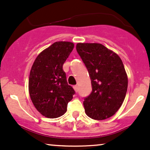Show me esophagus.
I'll list each match as a JSON object with an SVG mask.
<instances>
[{
  "instance_id": "1",
  "label": "esophagus",
  "mask_w": 150,
  "mask_h": 150,
  "mask_svg": "<svg viewBox=\"0 0 150 150\" xmlns=\"http://www.w3.org/2000/svg\"><path fill=\"white\" fill-rule=\"evenodd\" d=\"M74 89L76 92H78V91H79L78 86H74Z\"/></svg>"
}]
</instances>
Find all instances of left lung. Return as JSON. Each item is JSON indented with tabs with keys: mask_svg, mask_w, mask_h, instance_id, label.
Listing matches in <instances>:
<instances>
[{
	"mask_svg": "<svg viewBox=\"0 0 150 150\" xmlns=\"http://www.w3.org/2000/svg\"><path fill=\"white\" fill-rule=\"evenodd\" d=\"M76 51L91 81V93L84 98L86 113L97 120L111 117L122 105L127 93L128 81L122 60L101 44L78 43Z\"/></svg>",
	"mask_w": 150,
	"mask_h": 150,
	"instance_id": "8db88e82",
	"label": "left lung"
}]
</instances>
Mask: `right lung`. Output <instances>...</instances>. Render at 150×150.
Here are the masks:
<instances>
[{"mask_svg": "<svg viewBox=\"0 0 150 150\" xmlns=\"http://www.w3.org/2000/svg\"><path fill=\"white\" fill-rule=\"evenodd\" d=\"M74 47L69 42H56L37 57L30 70V98L37 110L49 118L63 115L75 93L63 70Z\"/></svg>", "mask_w": 150, "mask_h": 150, "instance_id": "obj_1", "label": "right lung"}]
</instances>
